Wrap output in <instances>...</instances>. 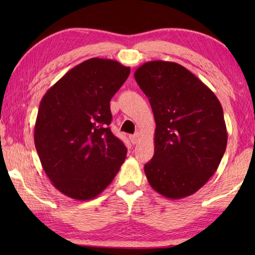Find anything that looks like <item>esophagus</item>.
<instances>
[{"label":"esophagus","mask_w":255,"mask_h":255,"mask_svg":"<svg viewBox=\"0 0 255 255\" xmlns=\"http://www.w3.org/2000/svg\"><path fill=\"white\" fill-rule=\"evenodd\" d=\"M139 136H140V133H139V132L133 133V135H130V136H129V139H130V141H131L132 144H136L137 141H138V139H139Z\"/></svg>","instance_id":"34e87169"}]
</instances>
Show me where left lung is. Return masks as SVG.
I'll use <instances>...</instances> for the list:
<instances>
[{"label":"left lung","mask_w":255,"mask_h":255,"mask_svg":"<svg viewBox=\"0 0 255 255\" xmlns=\"http://www.w3.org/2000/svg\"><path fill=\"white\" fill-rule=\"evenodd\" d=\"M133 75L156 123L154 156L144 166L146 178L169 199L191 196L213 176L225 153L227 130L221 102L180 64L152 60Z\"/></svg>","instance_id":"1"}]
</instances>
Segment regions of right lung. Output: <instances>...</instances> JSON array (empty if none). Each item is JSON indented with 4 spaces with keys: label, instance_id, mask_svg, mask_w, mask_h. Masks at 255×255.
I'll return each mask as SVG.
<instances>
[{
    "label": "right lung",
    "instance_id": "add662e5",
    "mask_svg": "<svg viewBox=\"0 0 255 255\" xmlns=\"http://www.w3.org/2000/svg\"><path fill=\"white\" fill-rule=\"evenodd\" d=\"M130 68L91 58L56 82L42 97L34 146L54 187L75 200H91L109 185L127 148L111 132L110 100Z\"/></svg>",
    "mask_w": 255,
    "mask_h": 255
}]
</instances>
